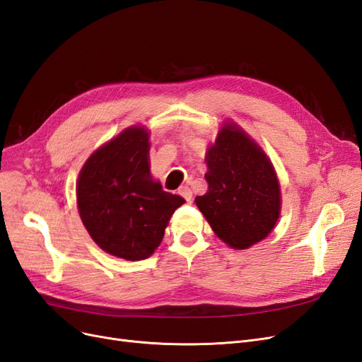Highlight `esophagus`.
<instances>
[{
  "instance_id": "obj_1",
  "label": "esophagus",
  "mask_w": 362,
  "mask_h": 362,
  "mask_svg": "<svg viewBox=\"0 0 362 362\" xmlns=\"http://www.w3.org/2000/svg\"><path fill=\"white\" fill-rule=\"evenodd\" d=\"M178 193L182 196V198L187 201V202H192V198H193V193L190 190V187H187V185H184V187H181L178 190Z\"/></svg>"
}]
</instances>
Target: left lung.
Here are the masks:
<instances>
[{"label":"left lung","mask_w":362,"mask_h":362,"mask_svg":"<svg viewBox=\"0 0 362 362\" xmlns=\"http://www.w3.org/2000/svg\"><path fill=\"white\" fill-rule=\"evenodd\" d=\"M208 190L196 205L214 234L233 249L264 240L281 213V189L270 158L245 131L226 122L206 151Z\"/></svg>","instance_id":"1"}]
</instances>
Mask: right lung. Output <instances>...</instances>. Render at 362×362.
<instances>
[{
    "instance_id": "obj_1",
    "label": "right lung",
    "mask_w": 362,
    "mask_h": 362,
    "mask_svg": "<svg viewBox=\"0 0 362 362\" xmlns=\"http://www.w3.org/2000/svg\"><path fill=\"white\" fill-rule=\"evenodd\" d=\"M184 202L152 180L145 127H129L98 148L76 181V205L87 233L107 254L128 261L154 254Z\"/></svg>"
}]
</instances>
